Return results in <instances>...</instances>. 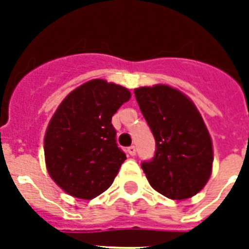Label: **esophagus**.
<instances>
[{
  "instance_id": "esophagus-1",
  "label": "esophagus",
  "mask_w": 249,
  "mask_h": 249,
  "mask_svg": "<svg viewBox=\"0 0 249 249\" xmlns=\"http://www.w3.org/2000/svg\"><path fill=\"white\" fill-rule=\"evenodd\" d=\"M128 154L130 156L136 155V147H134V146H130V147H128Z\"/></svg>"
}]
</instances>
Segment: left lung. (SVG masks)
Listing matches in <instances>:
<instances>
[{
    "label": "left lung",
    "instance_id": "1",
    "mask_svg": "<svg viewBox=\"0 0 249 249\" xmlns=\"http://www.w3.org/2000/svg\"><path fill=\"white\" fill-rule=\"evenodd\" d=\"M155 137V156L142 163L152 189L182 200L196 195L212 173V140L193 101L168 85L134 89Z\"/></svg>",
    "mask_w": 249,
    "mask_h": 249
}]
</instances>
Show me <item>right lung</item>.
<instances>
[{"label": "right lung", "mask_w": 249, "mask_h": 249, "mask_svg": "<svg viewBox=\"0 0 249 249\" xmlns=\"http://www.w3.org/2000/svg\"><path fill=\"white\" fill-rule=\"evenodd\" d=\"M121 85L95 79L72 90L49 123L45 163L71 196L90 200L112 185L126 156L117 147L112 116L129 101Z\"/></svg>", "instance_id": "add662e5"}]
</instances>
